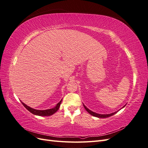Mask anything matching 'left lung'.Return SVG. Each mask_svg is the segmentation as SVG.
<instances>
[{
    "instance_id": "obj_1",
    "label": "left lung",
    "mask_w": 148,
    "mask_h": 148,
    "mask_svg": "<svg viewBox=\"0 0 148 148\" xmlns=\"http://www.w3.org/2000/svg\"><path fill=\"white\" fill-rule=\"evenodd\" d=\"M126 106V104H125L122 108H121V109H123V107ZM83 106H84V109H86V110L89 113V114H90L91 115H92V116H94V117H98V118H101V119H102V118H107V117H110V116H112V115H114V114H115L117 112H119V110H117V111H116V112H113V113H112V114H97V113H95V112H92V111H91V110H89V109H88L87 107L85 106L84 104H83Z\"/></svg>"
}]
</instances>
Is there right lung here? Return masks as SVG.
I'll return each instance as SVG.
<instances>
[{
	"label": "right lung",
	"instance_id": "obj_1",
	"mask_svg": "<svg viewBox=\"0 0 148 148\" xmlns=\"http://www.w3.org/2000/svg\"><path fill=\"white\" fill-rule=\"evenodd\" d=\"M62 99L58 103V104L55 107H53V108L52 109H47V110H37V109H34L31 108V107L28 106L27 105H26L23 102H21L22 103V104H23L25 108L27 109L28 111H29L31 113H32L34 115H39V116H50L53 115V114H55L56 112L58 110V109H59V107L60 106L61 104V102H62Z\"/></svg>",
	"mask_w": 148,
	"mask_h": 148
}]
</instances>
